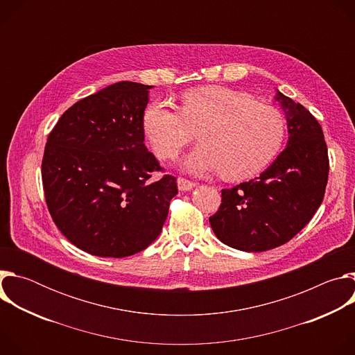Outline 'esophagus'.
I'll use <instances>...</instances> for the list:
<instances>
[{"instance_id":"1","label":"esophagus","mask_w":355,"mask_h":355,"mask_svg":"<svg viewBox=\"0 0 355 355\" xmlns=\"http://www.w3.org/2000/svg\"><path fill=\"white\" fill-rule=\"evenodd\" d=\"M177 185H178V189H180V191H189V189H192L196 184H195L193 181L187 180V178L178 177V180H177Z\"/></svg>"}]
</instances>
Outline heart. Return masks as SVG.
Instances as JSON below:
<instances>
[{
    "instance_id": "b5f03b06",
    "label": "heart",
    "mask_w": 355,
    "mask_h": 355,
    "mask_svg": "<svg viewBox=\"0 0 355 355\" xmlns=\"http://www.w3.org/2000/svg\"><path fill=\"white\" fill-rule=\"evenodd\" d=\"M143 129L163 160L174 159L198 130L202 144L184 160V167L196 174L220 170L229 181L261 173L278 155L285 136V122L277 110L226 87L184 92L180 112L155 101L144 110Z\"/></svg>"
}]
</instances>
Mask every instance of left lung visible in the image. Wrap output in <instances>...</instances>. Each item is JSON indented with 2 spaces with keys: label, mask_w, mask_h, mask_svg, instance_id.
<instances>
[{
  "label": "left lung",
  "mask_w": 355,
  "mask_h": 355,
  "mask_svg": "<svg viewBox=\"0 0 355 355\" xmlns=\"http://www.w3.org/2000/svg\"><path fill=\"white\" fill-rule=\"evenodd\" d=\"M288 123V143L254 180L222 189V204L209 218L216 237L229 247L257 252L288 243L323 202L329 156L323 130L303 105L277 91Z\"/></svg>",
  "instance_id": "obj_1"
}]
</instances>
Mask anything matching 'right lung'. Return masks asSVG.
<instances>
[{
  "instance_id": "1",
  "label": "right lung",
  "mask_w": 355,
  "mask_h": 355,
  "mask_svg": "<svg viewBox=\"0 0 355 355\" xmlns=\"http://www.w3.org/2000/svg\"><path fill=\"white\" fill-rule=\"evenodd\" d=\"M115 83L88 95L49 133L42 182L53 222L76 247L98 257L122 259L160 234L177 180L144 146L148 89Z\"/></svg>"
}]
</instances>
